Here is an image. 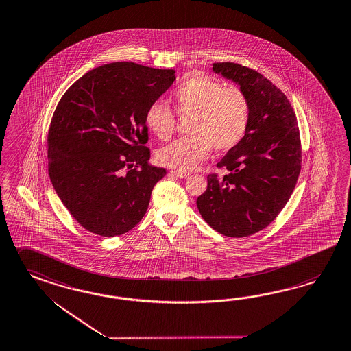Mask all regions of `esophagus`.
I'll return each mask as SVG.
<instances>
[{
	"instance_id": "obj_1",
	"label": "esophagus",
	"mask_w": 351,
	"mask_h": 351,
	"mask_svg": "<svg viewBox=\"0 0 351 351\" xmlns=\"http://www.w3.org/2000/svg\"><path fill=\"white\" fill-rule=\"evenodd\" d=\"M171 176L178 177V178H187V177H189V173H186V171H171Z\"/></svg>"
}]
</instances>
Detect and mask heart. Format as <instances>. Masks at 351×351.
Masks as SVG:
<instances>
[{"label":"heart","mask_w":351,"mask_h":351,"mask_svg":"<svg viewBox=\"0 0 351 351\" xmlns=\"http://www.w3.org/2000/svg\"><path fill=\"white\" fill-rule=\"evenodd\" d=\"M177 114L189 119V137L158 152L162 165L191 171L208 156L233 150L247 135L252 119L251 100L238 86H226L205 73H191L171 93ZM145 125L162 141L176 132L177 119L165 103L156 100L145 113Z\"/></svg>","instance_id":"1"}]
</instances>
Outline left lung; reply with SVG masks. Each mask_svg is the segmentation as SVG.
I'll return each mask as SVG.
<instances>
[{"mask_svg": "<svg viewBox=\"0 0 351 351\" xmlns=\"http://www.w3.org/2000/svg\"><path fill=\"white\" fill-rule=\"evenodd\" d=\"M213 70L248 95L251 126L216 164L228 174L207 176L198 211L216 232L243 238L271 224L295 189L302 169L299 127L287 95L260 72L234 62L214 63Z\"/></svg>", "mask_w": 351, "mask_h": 351, "instance_id": "8db88e82", "label": "left lung"}]
</instances>
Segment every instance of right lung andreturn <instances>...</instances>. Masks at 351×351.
Segmentation results:
<instances>
[{
    "instance_id": "right-lung-1",
    "label": "right lung",
    "mask_w": 351,
    "mask_h": 351,
    "mask_svg": "<svg viewBox=\"0 0 351 351\" xmlns=\"http://www.w3.org/2000/svg\"><path fill=\"white\" fill-rule=\"evenodd\" d=\"M176 80L174 70L107 63L75 81L47 136L48 174L72 217L90 233L117 237L141 221L167 174L149 164L145 113Z\"/></svg>"
}]
</instances>
